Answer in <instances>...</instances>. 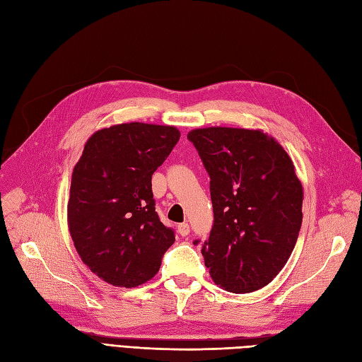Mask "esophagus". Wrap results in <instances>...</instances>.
<instances>
[{
	"mask_svg": "<svg viewBox=\"0 0 362 362\" xmlns=\"http://www.w3.org/2000/svg\"><path fill=\"white\" fill-rule=\"evenodd\" d=\"M178 233L181 234L182 238H185V236H189V233H190V227H189V223H180L178 226Z\"/></svg>",
	"mask_w": 362,
	"mask_h": 362,
	"instance_id": "34e87169",
	"label": "esophagus"
}]
</instances>
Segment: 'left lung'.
<instances>
[{"label": "left lung", "mask_w": 362, "mask_h": 362, "mask_svg": "<svg viewBox=\"0 0 362 362\" xmlns=\"http://www.w3.org/2000/svg\"><path fill=\"white\" fill-rule=\"evenodd\" d=\"M187 139L210 175L214 222L201 251L213 281L234 294L267 286L286 265L301 227L294 163L260 129L211 126Z\"/></svg>", "instance_id": "1"}]
</instances>
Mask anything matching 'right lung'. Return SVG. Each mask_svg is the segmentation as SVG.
<instances>
[{"label": "right lung", "instance_id": "1", "mask_svg": "<svg viewBox=\"0 0 362 362\" xmlns=\"http://www.w3.org/2000/svg\"><path fill=\"white\" fill-rule=\"evenodd\" d=\"M180 135L168 124H114L88 139L74 165L68 230L82 262L112 286L149 281L175 242L155 211L152 175Z\"/></svg>", "mask_w": 362, "mask_h": 362}]
</instances>
